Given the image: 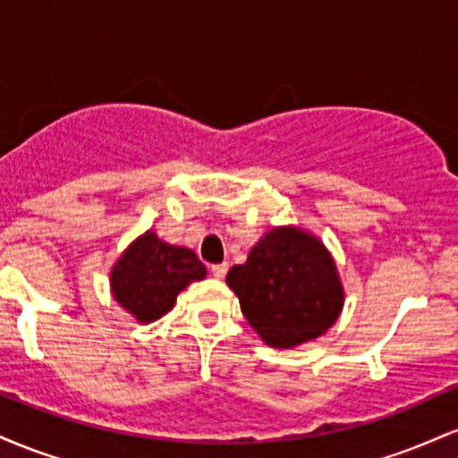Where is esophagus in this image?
<instances>
[{
	"instance_id": "obj_1",
	"label": "esophagus",
	"mask_w": 458,
	"mask_h": 458,
	"mask_svg": "<svg viewBox=\"0 0 458 458\" xmlns=\"http://www.w3.org/2000/svg\"><path fill=\"white\" fill-rule=\"evenodd\" d=\"M211 273L215 277H217V280H224L225 273H228V262H219V265H213Z\"/></svg>"
}]
</instances>
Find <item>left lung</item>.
I'll return each instance as SVG.
<instances>
[{
	"mask_svg": "<svg viewBox=\"0 0 458 458\" xmlns=\"http://www.w3.org/2000/svg\"><path fill=\"white\" fill-rule=\"evenodd\" d=\"M225 282L239 297L247 323L276 349H293L323 335L344 306L327 247L293 225L262 236L245 265H234Z\"/></svg>",
	"mask_w": 458,
	"mask_h": 458,
	"instance_id": "obj_1",
	"label": "left lung"
}]
</instances>
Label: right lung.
Returning <instances> with one entry per match:
<instances>
[{
    "label": "right lung",
    "mask_w": 458,
    "mask_h": 458,
    "mask_svg": "<svg viewBox=\"0 0 458 458\" xmlns=\"http://www.w3.org/2000/svg\"><path fill=\"white\" fill-rule=\"evenodd\" d=\"M204 276L207 267L191 250L165 243L148 230L114 265L112 293L140 323H150L170 312L178 293Z\"/></svg>",
    "instance_id": "obj_1"
}]
</instances>
